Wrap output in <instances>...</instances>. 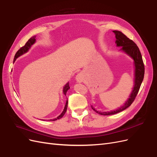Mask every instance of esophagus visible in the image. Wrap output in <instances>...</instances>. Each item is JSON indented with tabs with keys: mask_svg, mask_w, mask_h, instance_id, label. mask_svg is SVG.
<instances>
[{
	"mask_svg": "<svg viewBox=\"0 0 157 157\" xmlns=\"http://www.w3.org/2000/svg\"><path fill=\"white\" fill-rule=\"evenodd\" d=\"M76 80H77V82H82L83 78H82V75H81V74H78V75L77 76V77H76Z\"/></svg>",
	"mask_w": 157,
	"mask_h": 157,
	"instance_id": "34e87169",
	"label": "esophagus"
}]
</instances>
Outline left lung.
Listing matches in <instances>:
<instances>
[{
    "label": "left lung",
    "instance_id": "left-lung-1",
    "mask_svg": "<svg viewBox=\"0 0 157 157\" xmlns=\"http://www.w3.org/2000/svg\"><path fill=\"white\" fill-rule=\"evenodd\" d=\"M115 34V37L117 39L116 44L117 46H122L121 50L125 52L130 56L134 59L135 64V82L134 87L133 88L132 92L131 93L130 98H128L127 101L124 103V105L121 107L117 109L115 111H112L110 112H100L98 111L96 109H92L97 113L101 115H111L114 114H117L119 112L124 111V109L130 107L131 104L134 102V99L139 92L141 84L144 80V73H145V66L142 59L141 52L137 47L136 44L132 40L128 38L125 35L119 31H113Z\"/></svg>",
    "mask_w": 157,
    "mask_h": 157
}]
</instances>
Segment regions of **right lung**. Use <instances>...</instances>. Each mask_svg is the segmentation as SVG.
Returning <instances> with one entry per match:
<instances>
[{
	"instance_id": "right-lung-1",
	"label": "right lung",
	"mask_w": 157,
	"mask_h": 157,
	"mask_svg": "<svg viewBox=\"0 0 157 157\" xmlns=\"http://www.w3.org/2000/svg\"><path fill=\"white\" fill-rule=\"evenodd\" d=\"M35 38H36V36H32L31 39H29V40H28V41L26 42L25 43V46H22L21 48H20V49L18 50V51L16 52V55H15V56H14V59H13V62L14 61H16V58H17L19 56H21L22 54H25V52H27V51H28V50H29L30 48H31V45H33V44L35 43V40H36V39H35ZM70 88V86H69V82L65 85V86H64V88H63V94L65 95L66 96V93H67V90H69ZM67 104H68V101H67V102H66V104H65V108H64V110H63V111L62 112V113L61 114V115L59 116V117H58L57 118H54V119H51V120H50V121H56V120H58V119H60V118H61V117H63V115H65V113H66V111H67ZM49 121V120H48Z\"/></svg>"
}]
</instances>
